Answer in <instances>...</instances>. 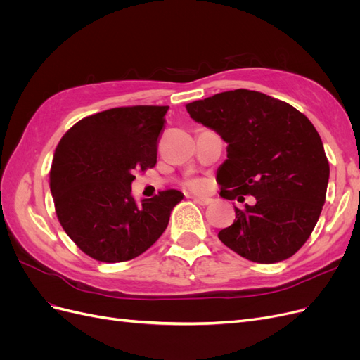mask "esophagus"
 I'll use <instances>...</instances> for the list:
<instances>
[{"mask_svg":"<svg viewBox=\"0 0 360 360\" xmlns=\"http://www.w3.org/2000/svg\"><path fill=\"white\" fill-rule=\"evenodd\" d=\"M193 201L200 205H209L212 202L210 198H204V197H193Z\"/></svg>","mask_w":360,"mask_h":360,"instance_id":"obj_1","label":"esophagus"}]
</instances>
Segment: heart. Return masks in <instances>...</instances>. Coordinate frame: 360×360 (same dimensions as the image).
Listing matches in <instances>:
<instances>
[{
	"label": "heart",
	"mask_w": 360,
	"mask_h": 360,
	"mask_svg": "<svg viewBox=\"0 0 360 360\" xmlns=\"http://www.w3.org/2000/svg\"><path fill=\"white\" fill-rule=\"evenodd\" d=\"M188 186L192 191H202L207 186V181L202 179H191L188 180Z\"/></svg>",
	"instance_id": "heart-1"
}]
</instances>
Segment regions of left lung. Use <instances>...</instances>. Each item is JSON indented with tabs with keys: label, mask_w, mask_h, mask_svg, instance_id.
Returning <instances> with one entry per match:
<instances>
[{
	"label": "left lung",
	"mask_w": 360,
	"mask_h": 360,
	"mask_svg": "<svg viewBox=\"0 0 360 360\" xmlns=\"http://www.w3.org/2000/svg\"><path fill=\"white\" fill-rule=\"evenodd\" d=\"M189 115L228 144L217 169L221 197L255 202L236 210L219 240L243 258L271 264L308 240L326 201L329 162L314 124L296 108L238 89L186 105Z\"/></svg>",
	"instance_id": "8db88e82"
}]
</instances>
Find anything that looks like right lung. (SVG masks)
Segmentation results:
<instances>
[{
  "instance_id": "right-lung-1",
  "label": "right lung",
  "mask_w": 360,
  "mask_h": 360,
  "mask_svg": "<svg viewBox=\"0 0 360 360\" xmlns=\"http://www.w3.org/2000/svg\"><path fill=\"white\" fill-rule=\"evenodd\" d=\"M168 106H122L85 117L58 143L49 172L57 217L84 254L102 263L129 261L165 231L181 200L176 189L136 202L135 171L156 165Z\"/></svg>"
}]
</instances>
